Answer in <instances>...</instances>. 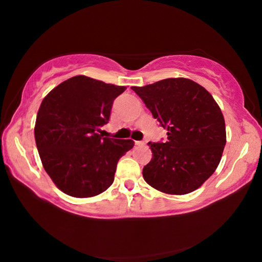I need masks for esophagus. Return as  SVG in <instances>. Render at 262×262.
Wrapping results in <instances>:
<instances>
[{
	"instance_id": "obj_1",
	"label": "esophagus",
	"mask_w": 262,
	"mask_h": 262,
	"mask_svg": "<svg viewBox=\"0 0 262 262\" xmlns=\"http://www.w3.org/2000/svg\"><path fill=\"white\" fill-rule=\"evenodd\" d=\"M135 144H136V145H144L145 142H144V141H136Z\"/></svg>"
}]
</instances>
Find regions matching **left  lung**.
<instances>
[{"label": "left lung", "mask_w": 262, "mask_h": 262, "mask_svg": "<svg viewBox=\"0 0 262 262\" xmlns=\"http://www.w3.org/2000/svg\"><path fill=\"white\" fill-rule=\"evenodd\" d=\"M154 118L166 128L165 143H151L143 178L163 193L184 195L214 173L227 143L224 117L212 96L192 79L166 78L132 86Z\"/></svg>", "instance_id": "8db88e82"}]
</instances>
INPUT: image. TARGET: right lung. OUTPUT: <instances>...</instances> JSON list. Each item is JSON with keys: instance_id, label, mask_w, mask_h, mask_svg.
I'll return each instance as SVG.
<instances>
[{"instance_id": "right-lung-1", "label": "right lung", "mask_w": 262, "mask_h": 262, "mask_svg": "<svg viewBox=\"0 0 262 262\" xmlns=\"http://www.w3.org/2000/svg\"><path fill=\"white\" fill-rule=\"evenodd\" d=\"M126 86L78 75L42 99L34 139L42 166L56 187L74 198H91L113 184L117 164L132 140L101 137L113 100Z\"/></svg>"}]
</instances>
